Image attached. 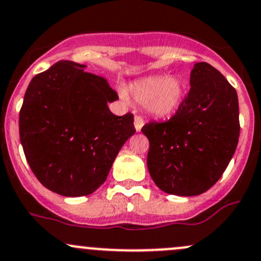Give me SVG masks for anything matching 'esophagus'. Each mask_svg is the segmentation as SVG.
<instances>
[{
    "instance_id": "obj_1",
    "label": "esophagus",
    "mask_w": 261,
    "mask_h": 261,
    "mask_svg": "<svg viewBox=\"0 0 261 261\" xmlns=\"http://www.w3.org/2000/svg\"><path fill=\"white\" fill-rule=\"evenodd\" d=\"M134 125H135V130L140 133L142 128V126H144V120H142V117L140 116H135V120H134Z\"/></svg>"
}]
</instances>
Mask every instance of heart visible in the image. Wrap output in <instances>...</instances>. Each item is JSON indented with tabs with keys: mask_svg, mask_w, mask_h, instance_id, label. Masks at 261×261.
<instances>
[{
	"mask_svg": "<svg viewBox=\"0 0 261 261\" xmlns=\"http://www.w3.org/2000/svg\"><path fill=\"white\" fill-rule=\"evenodd\" d=\"M128 94L153 117H167L180 109L186 96V85L180 77L149 76L131 82ZM123 95V94H122Z\"/></svg>",
	"mask_w": 261,
	"mask_h": 261,
	"instance_id": "heart-1",
	"label": "heart"
}]
</instances>
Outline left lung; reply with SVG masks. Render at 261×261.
Listing matches in <instances>:
<instances>
[{
    "instance_id": "left-lung-1",
    "label": "left lung",
    "mask_w": 261,
    "mask_h": 261,
    "mask_svg": "<svg viewBox=\"0 0 261 261\" xmlns=\"http://www.w3.org/2000/svg\"><path fill=\"white\" fill-rule=\"evenodd\" d=\"M190 91L176 115L141 128L149 139L147 169L166 194L196 196L221 177L239 141V101L234 87L206 62L190 72Z\"/></svg>"
}]
</instances>
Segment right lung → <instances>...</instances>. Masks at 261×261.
Listing matches in <instances>:
<instances>
[{
    "mask_svg": "<svg viewBox=\"0 0 261 261\" xmlns=\"http://www.w3.org/2000/svg\"><path fill=\"white\" fill-rule=\"evenodd\" d=\"M86 65L60 61L30 82L20 111V140L35 176L59 195H90L135 134L134 116H116L117 95Z\"/></svg>",
    "mask_w": 261,
    "mask_h": 261,
    "instance_id": "obj_1",
    "label": "right lung"
}]
</instances>
